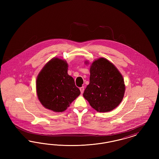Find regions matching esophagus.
Masks as SVG:
<instances>
[{"label":"esophagus","instance_id":"esophagus-1","mask_svg":"<svg viewBox=\"0 0 159 159\" xmlns=\"http://www.w3.org/2000/svg\"><path fill=\"white\" fill-rule=\"evenodd\" d=\"M84 88L82 86V87H81V88H80V91L81 92V93H83V92H84Z\"/></svg>","mask_w":159,"mask_h":159}]
</instances>
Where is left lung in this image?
<instances>
[{
  "mask_svg": "<svg viewBox=\"0 0 159 159\" xmlns=\"http://www.w3.org/2000/svg\"><path fill=\"white\" fill-rule=\"evenodd\" d=\"M84 63L89 64V61ZM125 92L124 79L112 62L102 57L92 62L89 84L83 95L93 109L98 112L113 110L120 104Z\"/></svg>",
  "mask_w": 159,
  "mask_h": 159,
  "instance_id": "8db88e82",
  "label": "left lung"
}]
</instances>
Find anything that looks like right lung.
Wrapping results in <instances>:
<instances>
[{
    "instance_id": "1",
    "label": "right lung",
    "mask_w": 159,
    "mask_h": 159,
    "mask_svg": "<svg viewBox=\"0 0 159 159\" xmlns=\"http://www.w3.org/2000/svg\"><path fill=\"white\" fill-rule=\"evenodd\" d=\"M68 66L66 61L55 57L39 72L36 92L39 101L46 109L57 113L64 111L80 94L74 79L68 75Z\"/></svg>"
}]
</instances>
